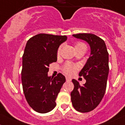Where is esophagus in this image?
Masks as SVG:
<instances>
[{"label": "esophagus", "mask_w": 125, "mask_h": 125, "mask_svg": "<svg viewBox=\"0 0 125 125\" xmlns=\"http://www.w3.org/2000/svg\"><path fill=\"white\" fill-rule=\"evenodd\" d=\"M66 80L68 81H72V78L70 76H66Z\"/></svg>", "instance_id": "obj_1"}]
</instances>
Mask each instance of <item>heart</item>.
Instances as JSON below:
<instances>
[{"mask_svg": "<svg viewBox=\"0 0 125 125\" xmlns=\"http://www.w3.org/2000/svg\"><path fill=\"white\" fill-rule=\"evenodd\" d=\"M83 45H86L84 43L82 42H78L76 44L75 47L78 46H83ZM60 47L57 51V55L60 54ZM76 70V66L74 65L71 63H66L63 67V72L64 73H66L67 74H71L74 72Z\"/></svg>", "mask_w": 125, "mask_h": 125, "instance_id": "heart-1", "label": "heart"}]
</instances>
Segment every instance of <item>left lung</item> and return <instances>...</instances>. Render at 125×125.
I'll list each match as a JSON object with an SVG mask.
<instances>
[{
  "instance_id": "1",
  "label": "left lung",
  "mask_w": 125,
  "mask_h": 125,
  "mask_svg": "<svg viewBox=\"0 0 125 125\" xmlns=\"http://www.w3.org/2000/svg\"><path fill=\"white\" fill-rule=\"evenodd\" d=\"M73 36L90 46L89 59L79 73L80 76H83L86 83L81 86L72 80L74 89L71 93L73 107L80 112H88L99 104L105 94L109 72L108 53L105 42L96 35L81 33Z\"/></svg>"
}]
</instances>
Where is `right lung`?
Returning a JSON list of instances; mask_svg holds the SVG:
<instances>
[{"mask_svg": "<svg viewBox=\"0 0 125 125\" xmlns=\"http://www.w3.org/2000/svg\"><path fill=\"white\" fill-rule=\"evenodd\" d=\"M66 36L39 34L28 41L22 60L21 81L24 96L36 112L45 114L56 106L55 100L65 82L62 73L48 76L49 66L57 60V51Z\"/></svg>", "mask_w": 125, "mask_h": 125, "instance_id": "add662e5", "label": "right lung"}]
</instances>
